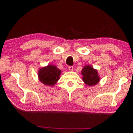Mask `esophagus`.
<instances>
[{
    "label": "esophagus",
    "instance_id": "1",
    "mask_svg": "<svg viewBox=\"0 0 133 133\" xmlns=\"http://www.w3.org/2000/svg\"><path fill=\"white\" fill-rule=\"evenodd\" d=\"M68 69H69V70L70 71H73V67L71 66H69Z\"/></svg>",
    "mask_w": 133,
    "mask_h": 133
}]
</instances>
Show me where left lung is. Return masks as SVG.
<instances>
[{
    "mask_svg": "<svg viewBox=\"0 0 133 133\" xmlns=\"http://www.w3.org/2000/svg\"><path fill=\"white\" fill-rule=\"evenodd\" d=\"M82 74L83 76V80L85 84L90 86L97 84L100 80L97 71L91 66H85L83 67Z\"/></svg>",
    "mask_w": 133,
    "mask_h": 133,
    "instance_id": "1",
    "label": "left lung"
}]
</instances>
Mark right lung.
Here are the masks:
<instances>
[{"instance_id":"obj_1","label":"right lung","mask_w":133,"mask_h":133,"mask_svg":"<svg viewBox=\"0 0 133 133\" xmlns=\"http://www.w3.org/2000/svg\"><path fill=\"white\" fill-rule=\"evenodd\" d=\"M61 71L53 65H49L39 70V78L40 82L47 85H54L59 79Z\"/></svg>"}]
</instances>
